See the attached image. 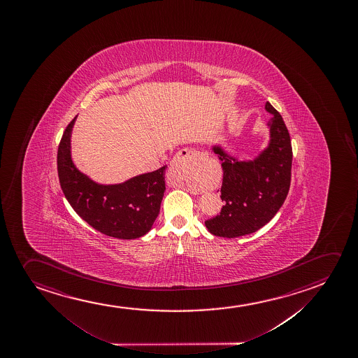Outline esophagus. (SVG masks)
<instances>
[{
  "mask_svg": "<svg viewBox=\"0 0 358 358\" xmlns=\"http://www.w3.org/2000/svg\"><path fill=\"white\" fill-rule=\"evenodd\" d=\"M206 158H207V155L203 151H196L192 148H182L173 159L172 167L182 177H195L200 172Z\"/></svg>",
  "mask_w": 358,
  "mask_h": 358,
  "instance_id": "obj_1",
  "label": "esophagus"
}]
</instances>
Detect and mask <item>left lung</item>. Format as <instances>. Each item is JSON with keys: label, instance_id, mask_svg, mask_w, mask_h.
Wrapping results in <instances>:
<instances>
[{"label": "left lung", "instance_id": "8db88e82", "mask_svg": "<svg viewBox=\"0 0 358 358\" xmlns=\"http://www.w3.org/2000/svg\"><path fill=\"white\" fill-rule=\"evenodd\" d=\"M266 110L273 115L268 122L271 143L256 159L240 162L218 146L213 148L223 168L220 199L224 206L205 224L215 236L238 238L261 229L277 215L290 189V134L269 102Z\"/></svg>", "mask_w": 358, "mask_h": 358}]
</instances>
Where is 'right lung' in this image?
<instances>
[{"mask_svg":"<svg viewBox=\"0 0 358 358\" xmlns=\"http://www.w3.org/2000/svg\"><path fill=\"white\" fill-rule=\"evenodd\" d=\"M76 118L67 125L58 146V179L63 194L73 210L97 231L112 238H141L152 228L159 213L167 166L123 184H96L72 162L71 133Z\"/></svg>","mask_w":358,"mask_h":358,"instance_id":"add662e5","label":"right lung"}]
</instances>
